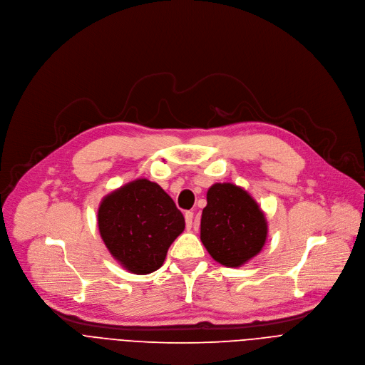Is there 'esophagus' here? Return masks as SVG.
<instances>
[{"instance_id":"34e87169","label":"esophagus","mask_w":365,"mask_h":365,"mask_svg":"<svg viewBox=\"0 0 365 365\" xmlns=\"http://www.w3.org/2000/svg\"><path fill=\"white\" fill-rule=\"evenodd\" d=\"M192 220H193V212L192 211H186L185 212V222H186V227L187 229L192 227Z\"/></svg>"}]
</instances>
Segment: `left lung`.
Masks as SVG:
<instances>
[{"mask_svg": "<svg viewBox=\"0 0 365 365\" xmlns=\"http://www.w3.org/2000/svg\"><path fill=\"white\" fill-rule=\"evenodd\" d=\"M267 220L247 190L215 183L207 192L201 217V240L208 254L226 267H240L262 250Z\"/></svg>", "mask_w": 365, "mask_h": 365, "instance_id": "1", "label": "left lung"}]
</instances>
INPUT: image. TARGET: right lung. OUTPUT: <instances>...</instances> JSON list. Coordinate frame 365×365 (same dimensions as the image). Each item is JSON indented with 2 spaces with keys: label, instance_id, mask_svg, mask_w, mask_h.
<instances>
[{
  "label": "right lung",
  "instance_id": "add662e5",
  "mask_svg": "<svg viewBox=\"0 0 365 365\" xmlns=\"http://www.w3.org/2000/svg\"><path fill=\"white\" fill-rule=\"evenodd\" d=\"M98 227L107 250L128 272L148 274L163 265L185 218L160 185L136 179L101 201Z\"/></svg>",
  "mask_w": 365,
  "mask_h": 365
}]
</instances>
